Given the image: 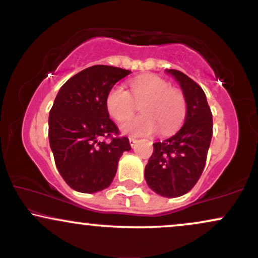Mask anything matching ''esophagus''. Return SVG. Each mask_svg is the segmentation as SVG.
<instances>
[{
	"instance_id": "obj_1",
	"label": "esophagus",
	"mask_w": 258,
	"mask_h": 258,
	"mask_svg": "<svg viewBox=\"0 0 258 258\" xmlns=\"http://www.w3.org/2000/svg\"><path fill=\"white\" fill-rule=\"evenodd\" d=\"M137 141H139V140L135 139V137H129V142H130V146H132V147L135 146V144L137 143Z\"/></svg>"
}]
</instances>
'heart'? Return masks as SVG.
Segmentation results:
<instances>
[{
    "label": "heart",
    "instance_id": "heart-1",
    "mask_svg": "<svg viewBox=\"0 0 258 258\" xmlns=\"http://www.w3.org/2000/svg\"><path fill=\"white\" fill-rule=\"evenodd\" d=\"M130 93L122 86L112 87L105 97V107L111 117L122 122L136 110L142 114L122 124L132 135H149L160 129L168 135L179 128L186 115V98L179 88L171 87L163 77L143 75L130 81Z\"/></svg>",
    "mask_w": 258,
    "mask_h": 258
}]
</instances>
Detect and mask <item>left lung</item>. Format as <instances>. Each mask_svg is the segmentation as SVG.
I'll list each match as a JSON object with an SVG mask.
<instances>
[{
    "mask_svg": "<svg viewBox=\"0 0 258 258\" xmlns=\"http://www.w3.org/2000/svg\"><path fill=\"white\" fill-rule=\"evenodd\" d=\"M167 73L178 81L185 95V122L175 135L154 143L144 177L153 191L172 199L190 191L202 175L213 137V114L195 81L179 70Z\"/></svg>",
    "mask_w": 258,
    "mask_h": 258,
    "instance_id": "8db88e82",
    "label": "left lung"
}]
</instances>
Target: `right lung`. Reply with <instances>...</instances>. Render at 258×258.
<instances>
[{
  "mask_svg": "<svg viewBox=\"0 0 258 258\" xmlns=\"http://www.w3.org/2000/svg\"><path fill=\"white\" fill-rule=\"evenodd\" d=\"M129 74L117 67H89L67 81L55 98L49 143L59 174L76 191L91 194L110 185L119 157L132 149L105 107L109 90Z\"/></svg>",
  "mask_w": 258,
  "mask_h": 258,
  "instance_id": "1",
  "label": "right lung"
}]
</instances>
